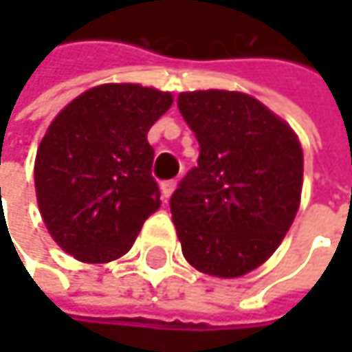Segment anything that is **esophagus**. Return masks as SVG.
<instances>
[{
    "label": "esophagus",
    "mask_w": 352,
    "mask_h": 352,
    "mask_svg": "<svg viewBox=\"0 0 352 352\" xmlns=\"http://www.w3.org/2000/svg\"><path fill=\"white\" fill-rule=\"evenodd\" d=\"M175 185L177 183L173 181V179H171V181H163V183H161V193H163V199H165V201H167V199L173 195V191H175Z\"/></svg>",
    "instance_id": "1"
}]
</instances>
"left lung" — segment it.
Segmentation results:
<instances>
[{
	"label": "left lung",
	"instance_id": "1",
	"mask_svg": "<svg viewBox=\"0 0 352 352\" xmlns=\"http://www.w3.org/2000/svg\"><path fill=\"white\" fill-rule=\"evenodd\" d=\"M177 106L199 142L197 167L169 201L183 256L214 277L246 275L275 252L298 214L302 144L246 94L185 91Z\"/></svg>",
	"mask_w": 352,
	"mask_h": 352
}]
</instances>
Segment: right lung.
<instances>
[{
	"instance_id": "1",
	"label": "right lung",
	"mask_w": 352,
	"mask_h": 352,
	"mask_svg": "<svg viewBox=\"0 0 352 352\" xmlns=\"http://www.w3.org/2000/svg\"><path fill=\"white\" fill-rule=\"evenodd\" d=\"M171 104L169 91L106 83L52 120L36 153V199L65 252L83 263H109L134 245L161 206L146 134Z\"/></svg>"
}]
</instances>
